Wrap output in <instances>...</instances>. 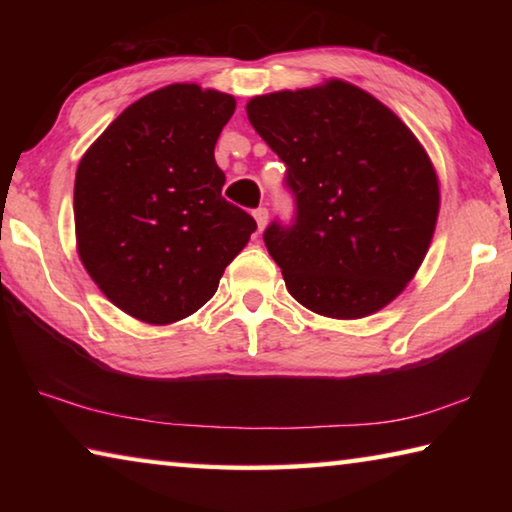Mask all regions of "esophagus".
Instances as JSON below:
<instances>
[{"mask_svg":"<svg viewBox=\"0 0 512 512\" xmlns=\"http://www.w3.org/2000/svg\"><path fill=\"white\" fill-rule=\"evenodd\" d=\"M253 216H255V221H257V230L262 232L266 228V223H268V210H266V207H259V210L253 212Z\"/></svg>","mask_w":512,"mask_h":512,"instance_id":"obj_1","label":"esophagus"}]
</instances>
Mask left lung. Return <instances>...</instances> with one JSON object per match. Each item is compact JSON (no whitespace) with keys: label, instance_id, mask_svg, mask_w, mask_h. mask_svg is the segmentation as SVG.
Here are the masks:
<instances>
[{"label":"left lung","instance_id":"left-lung-1","mask_svg":"<svg viewBox=\"0 0 512 512\" xmlns=\"http://www.w3.org/2000/svg\"><path fill=\"white\" fill-rule=\"evenodd\" d=\"M246 112L296 196V223L264 232L291 296L339 320L384 309L418 273L438 221V176L418 137L341 79L259 94Z\"/></svg>","mask_w":512,"mask_h":512}]
</instances>
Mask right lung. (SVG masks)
I'll use <instances>...</instances> for the list:
<instances>
[{"instance_id": "right-lung-1", "label": "right lung", "mask_w": 512, "mask_h": 512, "mask_svg": "<svg viewBox=\"0 0 512 512\" xmlns=\"http://www.w3.org/2000/svg\"><path fill=\"white\" fill-rule=\"evenodd\" d=\"M237 101L173 83L131 103L79 162L76 250L112 305L149 325L210 300L257 223L221 196L214 146Z\"/></svg>"}]
</instances>
